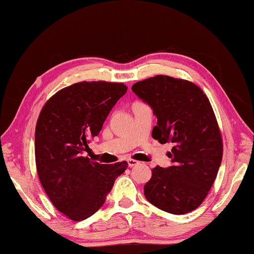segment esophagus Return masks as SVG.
I'll list each match as a JSON object with an SVG mask.
<instances>
[{
  "label": "esophagus",
  "mask_w": 254,
  "mask_h": 254,
  "mask_svg": "<svg viewBox=\"0 0 254 254\" xmlns=\"http://www.w3.org/2000/svg\"><path fill=\"white\" fill-rule=\"evenodd\" d=\"M127 163H128V167H134V166H136V165H139L140 162L136 161V160H133V159H128Z\"/></svg>",
  "instance_id": "esophagus-1"
}]
</instances>
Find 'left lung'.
<instances>
[{
  "instance_id": "left-lung-1",
  "label": "left lung",
  "mask_w": 254,
  "mask_h": 254,
  "mask_svg": "<svg viewBox=\"0 0 254 254\" xmlns=\"http://www.w3.org/2000/svg\"><path fill=\"white\" fill-rule=\"evenodd\" d=\"M157 117L152 137L171 142L173 165L157 166L144 185V196L165 212L183 215L196 209L216 178L223 143L212 105L191 81L158 75L132 86Z\"/></svg>"
}]
</instances>
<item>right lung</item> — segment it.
<instances>
[{
    "label": "right lung",
    "mask_w": 254,
    "mask_h": 254,
    "mask_svg": "<svg viewBox=\"0 0 254 254\" xmlns=\"http://www.w3.org/2000/svg\"><path fill=\"white\" fill-rule=\"evenodd\" d=\"M122 83L80 81L60 89L41 110L34 151L38 176L59 212L72 221L92 216L105 203L127 162L101 165L85 157L117 102L127 93Z\"/></svg>",
    "instance_id": "add662e5"
}]
</instances>
